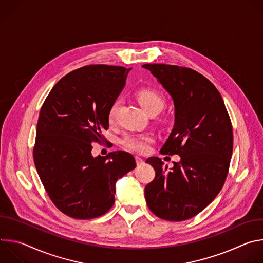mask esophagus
Masks as SVG:
<instances>
[{"instance_id":"obj_1","label":"esophagus","mask_w":263,"mask_h":263,"mask_svg":"<svg viewBox=\"0 0 263 263\" xmlns=\"http://www.w3.org/2000/svg\"><path fill=\"white\" fill-rule=\"evenodd\" d=\"M135 161H136V164L139 166V165H142L143 163H144V160L142 159V158H140V157H138V156H136L135 157Z\"/></svg>"}]
</instances>
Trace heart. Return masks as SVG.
<instances>
[{
    "label": "heart",
    "instance_id": "1",
    "mask_svg": "<svg viewBox=\"0 0 263 263\" xmlns=\"http://www.w3.org/2000/svg\"><path fill=\"white\" fill-rule=\"evenodd\" d=\"M137 101L145 112L152 109H162L164 105L163 98L156 91L151 89H141L136 95ZM119 108V102L114 103L108 112V122L112 124L116 120L117 112ZM152 141L151 135L148 134H137V135H126L122 139V143L131 151L143 153L147 149L148 143Z\"/></svg>",
    "mask_w": 263,
    "mask_h": 263
}]
</instances>
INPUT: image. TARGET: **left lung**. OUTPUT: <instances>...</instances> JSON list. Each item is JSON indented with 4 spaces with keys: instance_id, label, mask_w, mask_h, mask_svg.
Returning a JSON list of instances; mask_svg holds the SVG:
<instances>
[{
    "instance_id": "obj_1",
    "label": "left lung",
    "mask_w": 263,
    "mask_h": 263,
    "mask_svg": "<svg viewBox=\"0 0 263 263\" xmlns=\"http://www.w3.org/2000/svg\"><path fill=\"white\" fill-rule=\"evenodd\" d=\"M142 67L174 102V128L160 152L180 156L171 171L158 157L146 159L156 175L144 198L162 219H189L215 199L226 180L233 149L231 121L218 90L198 71L159 63Z\"/></svg>"
}]
</instances>
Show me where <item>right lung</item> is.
I'll list each match as a JSON object with an SVG mask.
<instances>
[{
  "label": "right lung",
  "instance_id": "obj_1",
  "mask_svg": "<svg viewBox=\"0 0 263 263\" xmlns=\"http://www.w3.org/2000/svg\"><path fill=\"white\" fill-rule=\"evenodd\" d=\"M130 70L105 64L72 70L55 84L41 109L34 163L52 202L70 217L105 214L115 203L117 181L136 166L127 152L91 155V143L108 129L109 109Z\"/></svg>",
  "mask_w": 263,
  "mask_h": 263
}]
</instances>
